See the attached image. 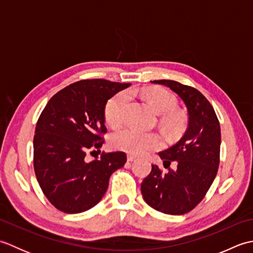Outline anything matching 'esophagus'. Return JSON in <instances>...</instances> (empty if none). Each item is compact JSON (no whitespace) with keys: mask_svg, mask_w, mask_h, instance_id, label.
Returning a JSON list of instances; mask_svg holds the SVG:
<instances>
[{"mask_svg":"<svg viewBox=\"0 0 253 253\" xmlns=\"http://www.w3.org/2000/svg\"><path fill=\"white\" fill-rule=\"evenodd\" d=\"M137 158L135 157V155H131V154H128L127 155V160L129 161V162H132V161H135Z\"/></svg>","mask_w":253,"mask_h":253,"instance_id":"obj_1","label":"esophagus"}]
</instances>
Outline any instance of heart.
I'll use <instances>...</instances> for the list:
<instances>
[{
	"label": "heart",
	"mask_w": 253,
	"mask_h": 253,
	"mask_svg": "<svg viewBox=\"0 0 253 253\" xmlns=\"http://www.w3.org/2000/svg\"><path fill=\"white\" fill-rule=\"evenodd\" d=\"M131 92L140 93L151 106V109L161 115L159 124L168 135L171 137L180 135L184 130L186 118L182 113L176 110L178 102L170 91L164 88L153 87L131 90ZM128 103H129V94L126 91H121L114 94L106 102L104 117L111 127H120L124 123ZM111 143L113 148L137 155L161 148L163 146V140L158 133L142 132L132 128H125L112 136Z\"/></svg>",
	"instance_id": "heart-1"
}]
</instances>
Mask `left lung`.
<instances>
[{"mask_svg":"<svg viewBox=\"0 0 253 253\" xmlns=\"http://www.w3.org/2000/svg\"><path fill=\"white\" fill-rule=\"evenodd\" d=\"M178 94L188 110L187 131L175 146L160 152L163 174L158 165L141 182V193L150 207L159 212L181 215L202 201L215 178L219 164L221 127L213 106L200 91L175 82L154 80ZM176 163L171 170L169 165Z\"/></svg>","mask_w":253,"mask_h":253,"instance_id":"obj_1","label":"left lung"}]
</instances>
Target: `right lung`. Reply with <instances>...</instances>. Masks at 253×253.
Returning <instances> with one entry per match:
<instances>
[{"label": "right lung", "mask_w": 253, "mask_h": 253, "mask_svg": "<svg viewBox=\"0 0 253 253\" xmlns=\"http://www.w3.org/2000/svg\"><path fill=\"white\" fill-rule=\"evenodd\" d=\"M129 85L79 80L53 95L40 114L34 137L35 173L44 196L60 211L75 214L93 208L112 173L126 163L125 152H102L91 162L85 155L100 151L104 142L107 100Z\"/></svg>", "instance_id": "add662e5"}]
</instances>
